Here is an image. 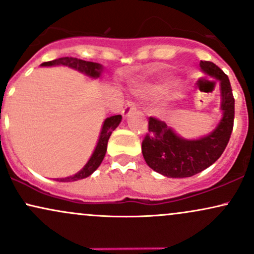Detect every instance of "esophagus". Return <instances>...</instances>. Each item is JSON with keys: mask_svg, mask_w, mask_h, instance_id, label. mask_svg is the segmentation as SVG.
Returning a JSON list of instances; mask_svg holds the SVG:
<instances>
[{"mask_svg": "<svg viewBox=\"0 0 254 254\" xmlns=\"http://www.w3.org/2000/svg\"><path fill=\"white\" fill-rule=\"evenodd\" d=\"M133 111H136V105L132 103V101H127V104H125L123 111H122V113H123V117L127 118V116H130L131 112H133Z\"/></svg>", "mask_w": 254, "mask_h": 254, "instance_id": "34e87169", "label": "esophagus"}]
</instances>
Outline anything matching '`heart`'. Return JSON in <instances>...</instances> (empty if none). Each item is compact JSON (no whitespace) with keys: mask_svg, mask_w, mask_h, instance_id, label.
<instances>
[{"mask_svg":"<svg viewBox=\"0 0 254 254\" xmlns=\"http://www.w3.org/2000/svg\"><path fill=\"white\" fill-rule=\"evenodd\" d=\"M176 83V80L174 78H167V80H165L164 82L161 84H159V86H154L151 87V88H137L136 92L138 93V94H160V93H164L165 90H167L170 87L173 86V84Z\"/></svg>","mask_w":254,"mask_h":254,"instance_id":"1","label":"heart"}]
</instances>
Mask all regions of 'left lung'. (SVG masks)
<instances>
[{
	"label": "left lung",
	"instance_id": "left-lung-1",
	"mask_svg": "<svg viewBox=\"0 0 254 254\" xmlns=\"http://www.w3.org/2000/svg\"><path fill=\"white\" fill-rule=\"evenodd\" d=\"M200 70L220 83L222 118L214 130L199 138H184L165 122L150 117L142 142V154L153 171L167 178H188L211 166L228 144L234 123V97L229 78L212 62L200 61Z\"/></svg>",
	"mask_w": 254,
	"mask_h": 254
}]
</instances>
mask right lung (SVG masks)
Masks as SVG:
<instances>
[{
    "label": "right lung",
    "mask_w": 254,
    "mask_h": 254,
    "mask_svg": "<svg viewBox=\"0 0 254 254\" xmlns=\"http://www.w3.org/2000/svg\"><path fill=\"white\" fill-rule=\"evenodd\" d=\"M42 66H55V65H63L68 66V68L74 69V70H77L82 74L87 75V76L92 78H98L100 77L101 71H103V65L99 63L94 62H87V61L78 60V58L74 57H62L57 58V60L50 61V62H44L40 64ZM122 122V116H112V117L106 118L104 121L103 127H101L100 136H99L98 143L95 145V149L93 151L92 156L89 157V160L87 161V164L83 166V168L81 171H78L77 173H75L74 176L66 177V178H61V179H57V182H76V180L84 179V178L89 177L90 174L93 173L97 168L100 166L101 162H103L105 154H106L107 150V142H109V138L112 133V131L116 130V127L121 124Z\"/></svg>",
    "instance_id": "right-lung-1"
}]
</instances>
